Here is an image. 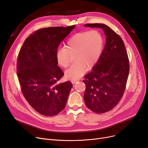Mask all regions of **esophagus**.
Wrapping results in <instances>:
<instances>
[{"label":"esophagus","mask_w":148,"mask_h":148,"mask_svg":"<svg viewBox=\"0 0 148 148\" xmlns=\"http://www.w3.org/2000/svg\"><path fill=\"white\" fill-rule=\"evenodd\" d=\"M79 80H71V83H73V84H74V83H75L77 82H78Z\"/></svg>","instance_id":"34e87169"}]
</instances>
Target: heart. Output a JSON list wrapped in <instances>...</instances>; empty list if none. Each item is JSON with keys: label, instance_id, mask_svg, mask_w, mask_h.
<instances>
[{"label": "heart", "instance_id": "heart-1", "mask_svg": "<svg viewBox=\"0 0 148 148\" xmlns=\"http://www.w3.org/2000/svg\"><path fill=\"white\" fill-rule=\"evenodd\" d=\"M105 42L103 35L97 29L80 32L71 37L66 47L59 48L56 55L58 65L64 68L69 65L71 56H75V63L65 71V78L77 80L88 68L95 66L103 52Z\"/></svg>", "mask_w": 148, "mask_h": 148}]
</instances>
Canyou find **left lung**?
I'll list each match as a JSON object with an SVG mask.
<instances>
[{"mask_svg": "<svg viewBox=\"0 0 148 148\" xmlns=\"http://www.w3.org/2000/svg\"><path fill=\"white\" fill-rule=\"evenodd\" d=\"M85 27L103 29L106 44L101 58L83 82L86 86L83 99L88 108L102 114L111 111L123 96L130 72L129 59L120 36L107 25L88 23Z\"/></svg>", "mask_w": 148, "mask_h": 148, "instance_id": "8db88e82", "label": "left lung"}]
</instances>
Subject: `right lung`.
I'll list each match as a JSON object with an SVG mask.
<instances>
[{
    "label": "right lung",
    "mask_w": 148,
    "mask_h": 148,
    "mask_svg": "<svg viewBox=\"0 0 148 148\" xmlns=\"http://www.w3.org/2000/svg\"><path fill=\"white\" fill-rule=\"evenodd\" d=\"M75 28H42L25 40L18 53L17 74L25 99L36 111L54 116L66 106L73 84L67 81L57 84L63 73L56 61L61 42Z\"/></svg>",
    "instance_id": "1"
}]
</instances>
